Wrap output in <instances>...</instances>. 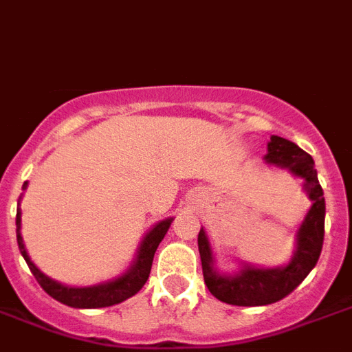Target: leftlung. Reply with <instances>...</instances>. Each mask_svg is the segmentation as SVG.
<instances>
[{
  "instance_id": "1",
  "label": "left lung",
  "mask_w": 352,
  "mask_h": 352,
  "mask_svg": "<svg viewBox=\"0 0 352 352\" xmlns=\"http://www.w3.org/2000/svg\"><path fill=\"white\" fill-rule=\"evenodd\" d=\"M264 159L265 163L287 168L292 175L301 177L305 180V191L314 204L296 235L298 239H296L294 255L283 267L264 269L244 265L234 276L219 274L214 267L212 250L207 234L201 228L198 234V250H200L207 289L214 298L235 307H262V305L276 303L289 296L308 276L311 269L316 267L322 250L326 204L311 155L289 140L271 136Z\"/></svg>"
}]
</instances>
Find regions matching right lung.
<instances>
[{"mask_svg":"<svg viewBox=\"0 0 352 352\" xmlns=\"http://www.w3.org/2000/svg\"><path fill=\"white\" fill-rule=\"evenodd\" d=\"M26 184H28V182H24L23 189H26ZM172 221L173 218L159 221L157 225L143 237L142 244H140L138 248V255H136V258H134L133 265H131L127 273L115 278V280H109V282H104L99 283V285L91 287L62 285V283L54 282V280H51L49 276H45L41 269L33 264L28 252L24 248L23 235H21V209H17V216H15V225H17V230L15 232H17V244H19L21 255L24 256V261L28 264L33 276L36 278V282L41 283L42 289H44L51 298H54L56 301H60V303L72 308H104L113 307V305H118L122 303V301H125V299L133 298V296L136 294V292H140V289L145 285V282L148 280V274H151L155 250H157L159 243L163 241L164 234L168 232Z\"/></svg>","mask_w":352,"mask_h":352,"instance_id":"obj_1","label":"right lung"}]
</instances>
